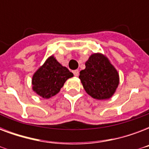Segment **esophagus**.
<instances>
[{
  "label": "esophagus",
  "mask_w": 149,
  "mask_h": 149,
  "mask_svg": "<svg viewBox=\"0 0 149 149\" xmlns=\"http://www.w3.org/2000/svg\"><path fill=\"white\" fill-rule=\"evenodd\" d=\"M72 72H73V74H74L75 77H78V76H79V70H73Z\"/></svg>",
  "instance_id": "34e87169"
}]
</instances>
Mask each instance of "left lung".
<instances>
[{
  "label": "left lung",
  "instance_id": "1",
  "mask_svg": "<svg viewBox=\"0 0 149 149\" xmlns=\"http://www.w3.org/2000/svg\"><path fill=\"white\" fill-rule=\"evenodd\" d=\"M79 72V79L84 90L94 99L107 100L114 94L119 85L118 70L106 56L93 53Z\"/></svg>",
  "mask_w": 149,
  "mask_h": 149
}]
</instances>
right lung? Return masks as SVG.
<instances>
[{
	"instance_id": "obj_1",
	"label": "right lung",
	"mask_w": 149,
	"mask_h": 149,
	"mask_svg": "<svg viewBox=\"0 0 149 149\" xmlns=\"http://www.w3.org/2000/svg\"><path fill=\"white\" fill-rule=\"evenodd\" d=\"M72 77V72L61 65L54 56H51L34 73L32 90L42 97L49 99L56 95L65 81Z\"/></svg>"
}]
</instances>
